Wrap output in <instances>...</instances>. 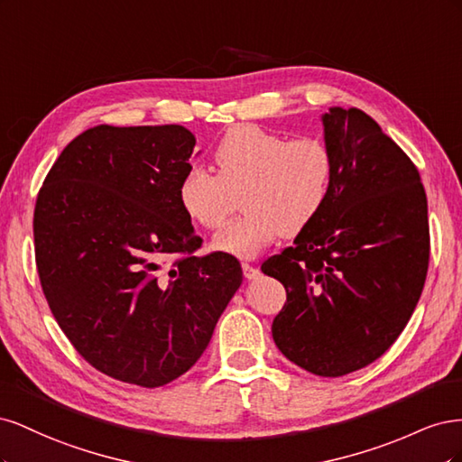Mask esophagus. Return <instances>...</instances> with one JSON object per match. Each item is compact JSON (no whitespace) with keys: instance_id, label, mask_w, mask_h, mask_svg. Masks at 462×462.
Returning a JSON list of instances; mask_svg holds the SVG:
<instances>
[{"instance_id":"34e87169","label":"esophagus","mask_w":462,"mask_h":462,"mask_svg":"<svg viewBox=\"0 0 462 462\" xmlns=\"http://www.w3.org/2000/svg\"><path fill=\"white\" fill-rule=\"evenodd\" d=\"M241 265H243V273H245L246 279H256L260 275V270L256 268V265L248 263V262H243Z\"/></svg>"}]
</instances>
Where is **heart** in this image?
<instances>
[{
    "label": "heart",
    "mask_w": 462,
    "mask_h": 462,
    "mask_svg": "<svg viewBox=\"0 0 462 462\" xmlns=\"http://www.w3.org/2000/svg\"><path fill=\"white\" fill-rule=\"evenodd\" d=\"M217 175L194 165L179 180L183 212L204 229L219 227L233 209V192L245 187V214L214 236V248L239 258L254 256L277 236H292L326 206L333 158L316 136H287L258 125H235L214 150Z\"/></svg>",
    "instance_id": "obj_1"
}]
</instances>
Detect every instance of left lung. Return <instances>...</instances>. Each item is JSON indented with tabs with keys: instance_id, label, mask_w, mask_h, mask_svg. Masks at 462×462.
Masks as SVG:
<instances>
[{
	"instance_id": "8db88e82",
	"label": "left lung",
	"mask_w": 462,
	"mask_h": 462,
	"mask_svg": "<svg viewBox=\"0 0 462 462\" xmlns=\"http://www.w3.org/2000/svg\"><path fill=\"white\" fill-rule=\"evenodd\" d=\"M321 123L328 202L262 272L287 291L272 326L279 351L339 377L372 365L409 324L430 262L428 200L416 165L365 111L329 107Z\"/></svg>"
}]
</instances>
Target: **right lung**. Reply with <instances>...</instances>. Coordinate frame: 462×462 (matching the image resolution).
I'll list each match as a JSON object with an SVG mask.
<instances>
[{
  "mask_svg": "<svg viewBox=\"0 0 462 462\" xmlns=\"http://www.w3.org/2000/svg\"><path fill=\"white\" fill-rule=\"evenodd\" d=\"M197 138L180 125H97L69 143L34 208V253L53 318L88 365L160 387L194 366L243 283L177 199ZM174 263L162 270L165 261Z\"/></svg>",
  "mask_w": 462,
  "mask_h": 462,
  "instance_id": "add662e5",
  "label": "right lung"
}]
</instances>
